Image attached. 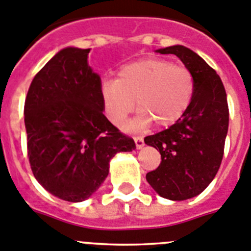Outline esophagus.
Returning <instances> with one entry per match:
<instances>
[{
    "label": "esophagus",
    "instance_id": "1",
    "mask_svg": "<svg viewBox=\"0 0 251 251\" xmlns=\"http://www.w3.org/2000/svg\"><path fill=\"white\" fill-rule=\"evenodd\" d=\"M133 140H135V144H136V149L137 150L142 149V147L145 146L144 139H142L141 136H135V137H133Z\"/></svg>",
    "mask_w": 251,
    "mask_h": 251
}]
</instances>
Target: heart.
Instances as JSON below:
<instances>
[{"label": "heart", "instance_id": "b5f03b06", "mask_svg": "<svg viewBox=\"0 0 251 251\" xmlns=\"http://www.w3.org/2000/svg\"><path fill=\"white\" fill-rule=\"evenodd\" d=\"M194 93V79L184 65L161 58L141 59L120 68L118 80H105L101 99L107 118L120 124L136 106L137 118L125 126L139 130L151 125L167 127L188 109Z\"/></svg>", "mask_w": 251, "mask_h": 251}]
</instances>
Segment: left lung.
<instances>
[{"label": "left lung", "instance_id": "1", "mask_svg": "<svg viewBox=\"0 0 251 251\" xmlns=\"http://www.w3.org/2000/svg\"><path fill=\"white\" fill-rule=\"evenodd\" d=\"M156 51L182 60L193 75L194 93L177 123L145 137V144L160 151L162 158L146 179L163 198L189 200L209 186L221 167L229 125L226 93L217 72L187 47L172 46Z\"/></svg>", "mask_w": 251, "mask_h": 251}]
</instances>
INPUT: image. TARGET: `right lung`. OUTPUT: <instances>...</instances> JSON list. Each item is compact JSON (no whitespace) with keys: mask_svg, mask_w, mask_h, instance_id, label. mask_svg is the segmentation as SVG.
Here are the masks:
<instances>
[{"mask_svg":"<svg viewBox=\"0 0 251 251\" xmlns=\"http://www.w3.org/2000/svg\"><path fill=\"white\" fill-rule=\"evenodd\" d=\"M89 51H58L36 74L25 102L32 172L46 191L68 202L88 200L115 154L136 149L102 112L101 79L89 67Z\"/></svg>","mask_w":251,"mask_h":251,"instance_id":"obj_1","label":"right lung"}]
</instances>
